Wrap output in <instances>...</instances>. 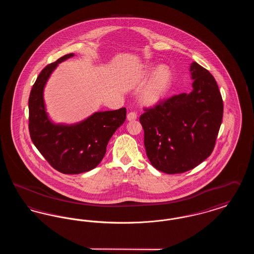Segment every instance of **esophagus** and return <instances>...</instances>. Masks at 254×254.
Returning a JSON list of instances; mask_svg holds the SVG:
<instances>
[{
	"label": "esophagus",
	"mask_w": 254,
	"mask_h": 254,
	"mask_svg": "<svg viewBox=\"0 0 254 254\" xmlns=\"http://www.w3.org/2000/svg\"><path fill=\"white\" fill-rule=\"evenodd\" d=\"M127 120H128V121L136 120V119H137V113H136L135 111H131V112H129V113L127 114Z\"/></svg>",
	"instance_id": "obj_1"
}]
</instances>
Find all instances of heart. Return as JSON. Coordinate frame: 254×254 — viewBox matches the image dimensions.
<instances>
[{"label": "heart", "instance_id": "b5f03b06", "mask_svg": "<svg viewBox=\"0 0 254 254\" xmlns=\"http://www.w3.org/2000/svg\"><path fill=\"white\" fill-rule=\"evenodd\" d=\"M152 72L141 96L143 103L147 106H155L161 103L168 95L172 84V73L167 65H160L155 69L151 64L147 65L144 71L139 74L135 81L136 84H143Z\"/></svg>", "mask_w": 254, "mask_h": 254}]
</instances>
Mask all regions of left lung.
<instances>
[{"label":"left lung","instance_id":"obj_1","mask_svg":"<svg viewBox=\"0 0 254 254\" xmlns=\"http://www.w3.org/2000/svg\"><path fill=\"white\" fill-rule=\"evenodd\" d=\"M192 91L145 109L140 117L146 156L155 169L183 173L208 157L223 118V100L214 77L196 62L190 64Z\"/></svg>","mask_w":254,"mask_h":254}]
</instances>
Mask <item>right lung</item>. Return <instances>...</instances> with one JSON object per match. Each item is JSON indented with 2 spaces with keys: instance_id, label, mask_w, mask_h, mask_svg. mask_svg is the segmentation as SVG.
Listing matches in <instances>:
<instances>
[{
  "instance_id": "1",
  "label": "right lung",
  "mask_w": 254,
  "mask_h": 254,
  "mask_svg": "<svg viewBox=\"0 0 254 254\" xmlns=\"http://www.w3.org/2000/svg\"><path fill=\"white\" fill-rule=\"evenodd\" d=\"M66 54L48 64L37 78L28 99L29 134L37 149L53 169L64 174H79L95 169L105 156L109 139L126 121L127 109L95 112L74 125L49 120L44 88L58 64L73 57Z\"/></svg>"
}]
</instances>
